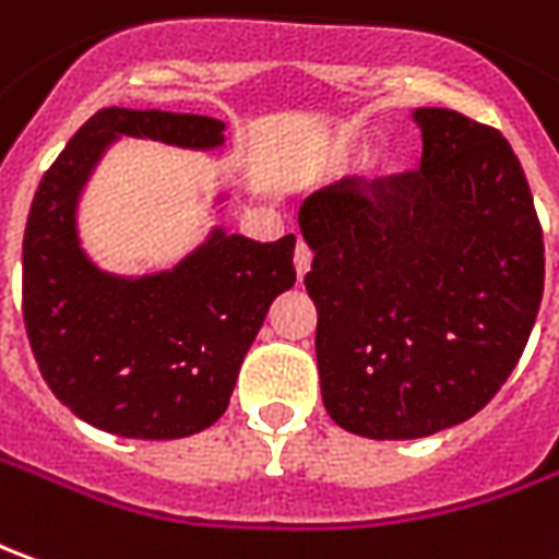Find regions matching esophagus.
<instances>
[{"mask_svg":"<svg viewBox=\"0 0 559 559\" xmlns=\"http://www.w3.org/2000/svg\"><path fill=\"white\" fill-rule=\"evenodd\" d=\"M311 257H314V251L308 248L306 241L299 239V245H296V251H293V263H296V275L302 278L308 269H311Z\"/></svg>","mask_w":559,"mask_h":559,"instance_id":"34e87169","label":"esophagus"}]
</instances>
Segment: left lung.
<instances>
[{
    "label": "left lung",
    "instance_id": "left-lung-1",
    "mask_svg": "<svg viewBox=\"0 0 559 559\" xmlns=\"http://www.w3.org/2000/svg\"><path fill=\"white\" fill-rule=\"evenodd\" d=\"M412 120L420 169L347 178L299 209L323 405L366 439L478 415L521 360L545 287L542 224L502 132L448 108Z\"/></svg>",
    "mask_w": 559,
    "mask_h": 559
}]
</instances>
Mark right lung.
<instances>
[{
  "label": "right lung",
  "mask_w": 559,
  "mask_h": 559,
  "mask_svg": "<svg viewBox=\"0 0 559 559\" xmlns=\"http://www.w3.org/2000/svg\"><path fill=\"white\" fill-rule=\"evenodd\" d=\"M115 135L214 147L224 123L154 108L90 117L35 190L23 323L38 372L72 415L127 439H185L226 412L269 306L296 281V236L263 245L214 233L169 275H103L78 248L75 202Z\"/></svg>",
  "instance_id": "obj_1"
}]
</instances>
